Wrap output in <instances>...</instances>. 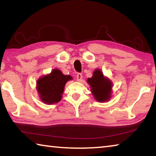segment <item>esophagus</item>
<instances>
[{
    "label": "esophagus",
    "instance_id": "1",
    "mask_svg": "<svg viewBox=\"0 0 156 156\" xmlns=\"http://www.w3.org/2000/svg\"><path fill=\"white\" fill-rule=\"evenodd\" d=\"M82 78H83V76H82L81 73H78L77 76H76V79H77L78 81H81L82 80Z\"/></svg>",
    "mask_w": 156,
    "mask_h": 156
}]
</instances>
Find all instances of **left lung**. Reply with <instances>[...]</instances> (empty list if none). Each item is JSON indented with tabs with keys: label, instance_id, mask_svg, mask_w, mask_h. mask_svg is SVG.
<instances>
[{
	"label": "left lung",
	"instance_id": "left-lung-1",
	"mask_svg": "<svg viewBox=\"0 0 156 156\" xmlns=\"http://www.w3.org/2000/svg\"><path fill=\"white\" fill-rule=\"evenodd\" d=\"M87 83L90 85L91 93L97 101L104 102L111 98L112 83L109 78L105 77L101 70H95L92 77L87 79Z\"/></svg>",
	"mask_w": 156,
	"mask_h": 156
}]
</instances>
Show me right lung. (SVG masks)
I'll use <instances>...</instances> for the list:
<instances>
[{"label":"right lung","instance_id":"add662e5","mask_svg":"<svg viewBox=\"0 0 156 156\" xmlns=\"http://www.w3.org/2000/svg\"><path fill=\"white\" fill-rule=\"evenodd\" d=\"M70 80H72V76L64 75L58 69L39 78L36 83V89L41 100L47 105L58 102L61 100L65 84Z\"/></svg>","mask_w":156,"mask_h":156}]
</instances>
